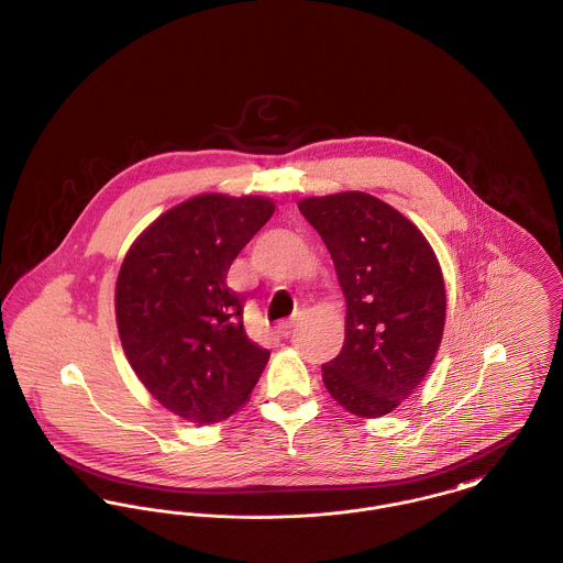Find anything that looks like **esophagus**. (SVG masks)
Returning <instances> with one entry per match:
<instances>
[{"mask_svg": "<svg viewBox=\"0 0 563 563\" xmlns=\"http://www.w3.org/2000/svg\"><path fill=\"white\" fill-rule=\"evenodd\" d=\"M297 322H299V318H292V320H286V322H279L277 324V333L282 335V338H288L290 333H292V329L297 327Z\"/></svg>", "mask_w": 563, "mask_h": 563, "instance_id": "esophagus-1", "label": "esophagus"}]
</instances>
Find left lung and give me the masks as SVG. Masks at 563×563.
<instances>
[{"instance_id": "obj_1", "label": "left lung", "mask_w": 563, "mask_h": 563, "mask_svg": "<svg viewBox=\"0 0 563 563\" xmlns=\"http://www.w3.org/2000/svg\"><path fill=\"white\" fill-rule=\"evenodd\" d=\"M324 241L346 297V340L322 365L331 398L358 417L407 400L437 357L445 327L439 260L405 214L349 191L299 202Z\"/></svg>"}]
</instances>
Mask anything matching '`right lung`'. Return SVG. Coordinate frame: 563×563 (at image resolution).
Returning a JSON list of instances; mask_svg holds the SVG:
<instances>
[{"instance_id":"obj_1","label":"right lung","mask_w":563,"mask_h":563,"mask_svg":"<svg viewBox=\"0 0 563 563\" xmlns=\"http://www.w3.org/2000/svg\"><path fill=\"white\" fill-rule=\"evenodd\" d=\"M273 210L266 198L198 196L161 214L122 262V349L144 387L187 421L205 426L234 415L268 361L245 333V301L225 277Z\"/></svg>"}]
</instances>
